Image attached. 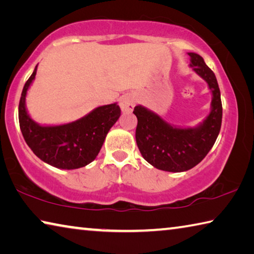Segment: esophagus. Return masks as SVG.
Masks as SVG:
<instances>
[{"mask_svg":"<svg viewBox=\"0 0 254 254\" xmlns=\"http://www.w3.org/2000/svg\"><path fill=\"white\" fill-rule=\"evenodd\" d=\"M135 105V98L131 94H127L121 97L120 100V106L123 112H132V110L134 109Z\"/></svg>","mask_w":254,"mask_h":254,"instance_id":"esophagus-1","label":"esophagus"}]
</instances>
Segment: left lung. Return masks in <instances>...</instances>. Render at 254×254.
Returning a JSON list of instances; mask_svg holds the SVG:
<instances>
[{
  "label": "left lung",
  "mask_w": 254,
  "mask_h": 254,
  "mask_svg": "<svg viewBox=\"0 0 254 254\" xmlns=\"http://www.w3.org/2000/svg\"><path fill=\"white\" fill-rule=\"evenodd\" d=\"M189 56L190 66L207 81L213 93L212 112L198 127H174L142 106L133 111L137 119L135 140L142 157L156 168L173 173L198 165L212 149L222 126L223 107L216 77L199 55Z\"/></svg>",
  "instance_id": "1"
}]
</instances>
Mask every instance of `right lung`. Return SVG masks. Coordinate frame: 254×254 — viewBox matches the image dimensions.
<instances>
[{
	"mask_svg": "<svg viewBox=\"0 0 254 254\" xmlns=\"http://www.w3.org/2000/svg\"><path fill=\"white\" fill-rule=\"evenodd\" d=\"M37 74L29 77L19 103V123L25 142L42 161L60 169H77L91 163L105 136L121 115L118 104L100 106L78 121L56 127L34 123L25 110V94Z\"/></svg>",
	"mask_w": 254,
	"mask_h": 254,
	"instance_id": "add662e5",
	"label": "right lung"
}]
</instances>
